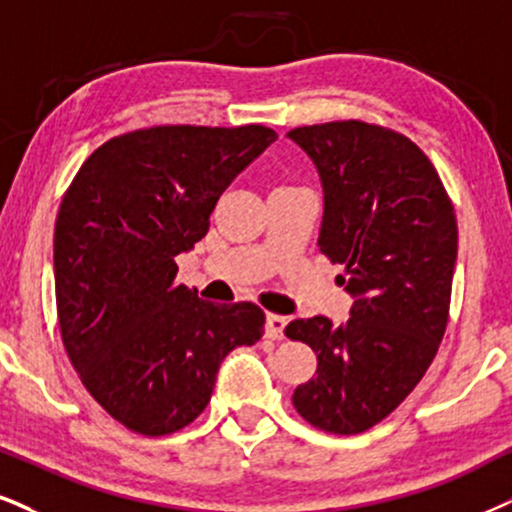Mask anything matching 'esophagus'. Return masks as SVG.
<instances>
[{"instance_id":"34e87169","label":"esophagus","mask_w":512,"mask_h":512,"mask_svg":"<svg viewBox=\"0 0 512 512\" xmlns=\"http://www.w3.org/2000/svg\"><path fill=\"white\" fill-rule=\"evenodd\" d=\"M285 325H287L285 315L268 313L266 315V337L273 339V342H280V339L285 337Z\"/></svg>"}]
</instances>
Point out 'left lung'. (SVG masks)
<instances>
[{"label": "left lung", "mask_w": 512, "mask_h": 512, "mask_svg": "<svg viewBox=\"0 0 512 512\" xmlns=\"http://www.w3.org/2000/svg\"><path fill=\"white\" fill-rule=\"evenodd\" d=\"M323 180L318 246L353 299L346 325L292 320L289 339L318 356L294 408L330 434H361L401 406L437 356L449 323L458 225L449 192L418 144L365 121L287 132Z\"/></svg>", "instance_id": "left-lung-1"}]
</instances>
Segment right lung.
<instances>
[{
  "label": "right lung",
  "mask_w": 512,
  "mask_h": 512,
  "mask_svg": "<svg viewBox=\"0 0 512 512\" xmlns=\"http://www.w3.org/2000/svg\"><path fill=\"white\" fill-rule=\"evenodd\" d=\"M275 140L256 123L123 132L87 156L63 194L61 342L92 399L130 432L185 430L211 401L227 353L261 339V308L199 299L175 282V256L206 235L225 187Z\"/></svg>",
  "instance_id": "add662e5"
}]
</instances>
